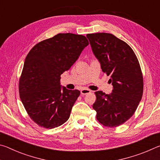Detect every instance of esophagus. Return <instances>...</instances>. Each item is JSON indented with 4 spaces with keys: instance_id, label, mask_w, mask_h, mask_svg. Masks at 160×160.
Masks as SVG:
<instances>
[{
    "instance_id": "1",
    "label": "esophagus",
    "mask_w": 160,
    "mask_h": 160,
    "mask_svg": "<svg viewBox=\"0 0 160 160\" xmlns=\"http://www.w3.org/2000/svg\"><path fill=\"white\" fill-rule=\"evenodd\" d=\"M80 92L82 95H85V94L91 93V91L90 90H88V89H82V90H81Z\"/></svg>"
}]
</instances>
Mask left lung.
<instances>
[{"mask_svg": "<svg viewBox=\"0 0 160 160\" xmlns=\"http://www.w3.org/2000/svg\"><path fill=\"white\" fill-rule=\"evenodd\" d=\"M87 37L113 85L111 94L94 92L97 99L92 107L100 123L117 127L134 114L142 99L143 77L139 61L131 47L112 34H88Z\"/></svg>", "mask_w": 160, "mask_h": 160, "instance_id": "8db88e82", "label": "left lung"}]
</instances>
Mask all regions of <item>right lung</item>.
Listing matches in <instances>:
<instances>
[{"instance_id":"add662e5","label":"right lung","mask_w":160,"mask_h":160,"mask_svg":"<svg viewBox=\"0 0 160 160\" xmlns=\"http://www.w3.org/2000/svg\"><path fill=\"white\" fill-rule=\"evenodd\" d=\"M88 44L83 35L60 33L37 43L26 56L19 93L28 114L39 126L54 128L69 118L80 92L62 90L61 75Z\"/></svg>"}]
</instances>
